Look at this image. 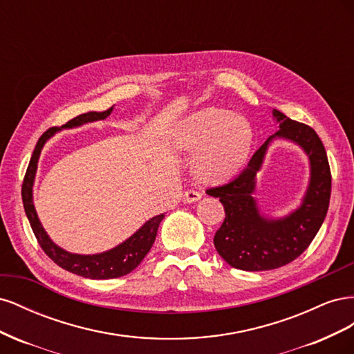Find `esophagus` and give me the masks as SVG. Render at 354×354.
Listing matches in <instances>:
<instances>
[{
	"instance_id": "obj_1",
	"label": "esophagus",
	"mask_w": 354,
	"mask_h": 354,
	"mask_svg": "<svg viewBox=\"0 0 354 354\" xmlns=\"http://www.w3.org/2000/svg\"><path fill=\"white\" fill-rule=\"evenodd\" d=\"M202 198V194L201 192H198V190H186L185 192V195H183V201L185 202H196V201H199Z\"/></svg>"
}]
</instances>
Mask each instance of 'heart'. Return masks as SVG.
<instances>
[{
  "instance_id": "1",
  "label": "heart",
  "mask_w": 354,
  "mask_h": 354,
  "mask_svg": "<svg viewBox=\"0 0 354 354\" xmlns=\"http://www.w3.org/2000/svg\"><path fill=\"white\" fill-rule=\"evenodd\" d=\"M251 140V127L242 116H232L223 109H205L181 122L171 142L177 152L198 153V177L216 183L232 177L242 167Z\"/></svg>"
}]
</instances>
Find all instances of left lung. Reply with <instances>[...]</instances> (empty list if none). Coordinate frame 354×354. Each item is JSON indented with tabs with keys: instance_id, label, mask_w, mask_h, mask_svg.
I'll use <instances>...</instances> for the list:
<instances>
[{
	"instance_id": "8db88e82",
	"label": "left lung",
	"mask_w": 354,
	"mask_h": 354,
	"mask_svg": "<svg viewBox=\"0 0 354 354\" xmlns=\"http://www.w3.org/2000/svg\"><path fill=\"white\" fill-rule=\"evenodd\" d=\"M272 115L279 130L259 147L236 177L207 190L209 196L220 198L226 211L221 227L214 236V245L224 261L239 270H273L298 259L315 239L329 208L332 177L322 140L312 127L289 120L276 109ZM273 136L298 142L308 152L313 165V178L304 205L282 221L261 218L250 196L254 174Z\"/></svg>"
}]
</instances>
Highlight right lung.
I'll use <instances>...</instances> for the list:
<instances>
[{
	"label": "right lung",
	"mask_w": 354,
	"mask_h": 354,
	"mask_svg": "<svg viewBox=\"0 0 354 354\" xmlns=\"http://www.w3.org/2000/svg\"><path fill=\"white\" fill-rule=\"evenodd\" d=\"M111 112H112V108L106 109L103 112L82 113V115L75 116L73 120L68 121L62 127L71 128V127H78L85 122L104 120L106 116L111 115ZM57 130L59 127H51L39 137V140L34 149V153L30 156L26 174L24 178L22 201H24L25 212L32 227V232H34L42 251H44L59 267L73 274L90 277V279H113V277L128 274L142 263L146 254L151 251L152 245L156 239L159 223L164 218V214H160V216H156L149 220L147 223H145V226L140 230H137L130 239H127L124 243L118 245L116 248L108 252H102L95 255H78V254L66 252L65 250H62L57 245L53 243L51 239L47 236L44 229H42L41 223L37 217L34 202H32V183H34L41 149Z\"/></svg>",
	"instance_id": "1"
}]
</instances>
